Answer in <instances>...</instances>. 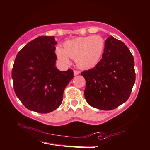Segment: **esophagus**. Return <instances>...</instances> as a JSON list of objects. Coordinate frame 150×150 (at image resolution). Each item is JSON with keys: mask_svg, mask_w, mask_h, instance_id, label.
I'll use <instances>...</instances> for the list:
<instances>
[{"mask_svg": "<svg viewBox=\"0 0 150 150\" xmlns=\"http://www.w3.org/2000/svg\"><path fill=\"white\" fill-rule=\"evenodd\" d=\"M73 74H74V75H75V76H76V75H78L79 74V71L74 70V71H73Z\"/></svg>", "mask_w": 150, "mask_h": 150, "instance_id": "34e87169", "label": "esophagus"}]
</instances>
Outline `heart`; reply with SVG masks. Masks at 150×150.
Wrapping results in <instances>:
<instances>
[{"mask_svg":"<svg viewBox=\"0 0 150 150\" xmlns=\"http://www.w3.org/2000/svg\"><path fill=\"white\" fill-rule=\"evenodd\" d=\"M105 41L100 35L80 37L64 43V49L57 47L55 53L62 63H69V58L75 59L81 69H91L99 62L104 50Z\"/></svg>","mask_w":150,"mask_h":150,"instance_id":"obj_1","label":"heart"}]
</instances>
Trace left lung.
<instances>
[{
  "instance_id": "left-lung-1",
  "label": "left lung",
  "mask_w": 150,
  "mask_h": 150,
  "mask_svg": "<svg viewBox=\"0 0 150 150\" xmlns=\"http://www.w3.org/2000/svg\"><path fill=\"white\" fill-rule=\"evenodd\" d=\"M84 97L92 107L111 110L129 99L135 83L134 58L121 40L106 39L102 58L92 69L84 71Z\"/></svg>"
}]
</instances>
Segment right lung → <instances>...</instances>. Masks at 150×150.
I'll use <instances>...</instances> for the list:
<instances>
[{"label": "right lung", "mask_w": 150, "mask_h": 150, "mask_svg": "<svg viewBox=\"0 0 150 150\" xmlns=\"http://www.w3.org/2000/svg\"><path fill=\"white\" fill-rule=\"evenodd\" d=\"M54 37L40 36L18 53L12 78L16 96L28 110L47 113L56 110L63 100L64 89L73 71L56 67Z\"/></svg>", "instance_id": "1"}]
</instances>
